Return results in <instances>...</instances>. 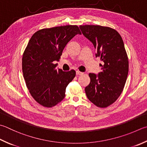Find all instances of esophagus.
Masks as SVG:
<instances>
[{
  "label": "esophagus",
  "mask_w": 147,
  "mask_h": 147,
  "mask_svg": "<svg viewBox=\"0 0 147 147\" xmlns=\"http://www.w3.org/2000/svg\"><path fill=\"white\" fill-rule=\"evenodd\" d=\"M82 74H83V73L82 72H81V71H76V75L77 76H80V75H82Z\"/></svg>",
  "instance_id": "1"
}]
</instances>
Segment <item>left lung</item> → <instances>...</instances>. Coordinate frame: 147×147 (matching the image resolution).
Returning a JSON list of instances; mask_svg holds the SVG:
<instances>
[{
	"instance_id": "1",
	"label": "left lung",
	"mask_w": 147,
	"mask_h": 147,
	"mask_svg": "<svg viewBox=\"0 0 147 147\" xmlns=\"http://www.w3.org/2000/svg\"><path fill=\"white\" fill-rule=\"evenodd\" d=\"M79 28L96 49V57L104 62L98 75L89 74L90 83L85 88L86 94L95 106L106 107L120 96L128 75L129 61L123 41L110 27L85 25Z\"/></svg>"
}]
</instances>
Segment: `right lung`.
<instances>
[{
	"mask_svg": "<svg viewBox=\"0 0 147 147\" xmlns=\"http://www.w3.org/2000/svg\"><path fill=\"white\" fill-rule=\"evenodd\" d=\"M78 34V26H65L41 29L30 38L22 57V71L30 95L41 106L53 107L65 98L66 88L76 72L57 69L54 61Z\"/></svg>",
	"mask_w": 147,
	"mask_h": 147,
	"instance_id": "1",
	"label": "right lung"
}]
</instances>
